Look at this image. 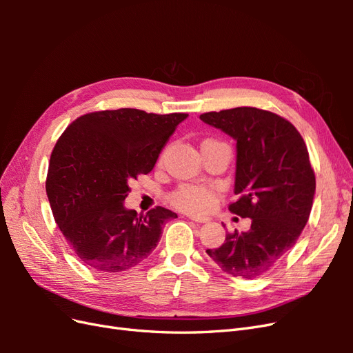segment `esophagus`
Masks as SVG:
<instances>
[{"instance_id":"obj_1","label":"esophagus","mask_w":353,"mask_h":353,"mask_svg":"<svg viewBox=\"0 0 353 353\" xmlns=\"http://www.w3.org/2000/svg\"><path fill=\"white\" fill-rule=\"evenodd\" d=\"M188 219L194 221V222H199V223H205L209 221L208 216H196V215H188Z\"/></svg>"}]
</instances>
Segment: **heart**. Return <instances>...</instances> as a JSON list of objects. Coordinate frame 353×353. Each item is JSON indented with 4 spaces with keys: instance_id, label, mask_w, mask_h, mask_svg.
I'll use <instances>...</instances> for the list:
<instances>
[{
    "instance_id": "b5f03b06",
    "label": "heart",
    "mask_w": 353,
    "mask_h": 353,
    "mask_svg": "<svg viewBox=\"0 0 353 353\" xmlns=\"http://www.w3.org/2000/svg\"><path fill=\"white\" fill-rule=\"evenodd\" d=\"M215 191L199 184H184L170 194V201L175 208L190 213L208 212L215 203Z\"/></svg>"
}]
</instances>
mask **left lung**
<instances>
[{
	"label": "left lung",
	"mask_w": 353,
	"mask_h": 353,
	"mask_svg": "<svg viewBox=\"0 0 353 353\" xmlns=\"http://www.w3.org/2000/svg\"><path fill=\"white\" fill-rule=\"evenodd\" d=\"M237 141L236 184L240 199L230 210L250 218L248 232H230L209 258L232 276L256 279L290 252L309 219L315 174L302 135L284 117L256 108L200 114Z\"/></svg>",
	"instance_id": "1"
}]
</instances>
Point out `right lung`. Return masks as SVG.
<instances>
[{
    "label": "right lung",
    "mask_w": 353,
    "mask_h": 353,
    "mask_svg": "<svg viewBox=\"0 0 353 353\" xmlns=\"http://www.w3.org/2000/svg\"><path fill=\"white\" fill-rule=\"evenodd\" d=\"M187 113L117 109L83 114L51 153L46 190L63 236L78 259L99 272L143 262L176 213L157 206L145 215L126 209L130 181L148 174Z\"/></svg>",
    "instance_id": "obj_1"
}]
</instances>
